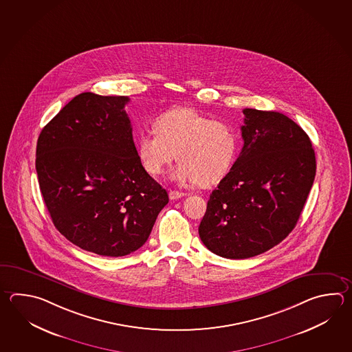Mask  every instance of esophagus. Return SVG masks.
Here are the masks:
<instances>
[{
	"mask_svg": "<svg viewBox=\"0 0 352 352\" xmlns=\"http://www.w3.org/2000/svg\"><path fill=\"white\" fill-rule=\"evenodd\" d=\"M186 193H182V192H178V190H170L169 192V198L172 199V201H175V199H179L182 197H184Z\"/></svg>",
	"mask_w": 352,
	"mask_h": 352,
	"instance_id": "1",
	"label": "esophagus"
}]
</instances>
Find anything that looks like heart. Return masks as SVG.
I'll list each match as a JSON object with an SVG mask.
<instances>
[{
	"label": "heart",
	"mask_w": 352,
	"mask_h": 352,
	"mask_svg": "<svg viewBox=\"0 0 352 352\" xmlns=\"http://www.w3.org/2000/svg\"><path fill=\"white\" fill-rule=\"evenodd\" d=\"M239 138L228 122L212 120L187 107L169 109L154 120V131L137 138V153L145 172L159 175L174 159L172 178L179 183L215 184L237 159Z\"/></svg>",
	"instance_id": "b5f03b06"
}]
</instances>
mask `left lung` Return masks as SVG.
I'll return each instance as SVG.
<instances>
[{
  "instance_id": "8db88e82",
  "label": "left lung",
  "mask_w": 352,
  "mask_h": 352,
  "mask_svg": "<svg viewBox=\"0 0 352 352\" xmlns=\"http://www.w3.org/2000/svg\"><path fill=\"white\" fill-rule=\"evenodd\" d=\"M243 114V148L210 194L198 230L224 258H251L287 237L316 175L315 151L300 125L277 111Z\"/></svg>"
}]
</instances>
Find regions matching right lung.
I'll use <instances>...</instances> for the list:
<instances>
[{
  "label": "right lung",
  "instance_id": "obj_1",
  "mask_svg": "<svg viewBox=\"0 0 352 352\" xmlns=\"http://www.w3.org/2000/svg\"><path fill=\"white\" fill-rule=\"evenodd\" d=\"M128 102L80 94L37 140V178L52 223L72 243L105 257L139 250L169 201L139 160Z\"/></svg>",
  "mask_w": 352,
  "mask_h": 352
}]
</instances>
